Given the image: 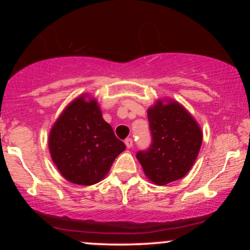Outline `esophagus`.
Here are the masks:
<instances>
[{"label": "esophagus", "mask_w": 250, "mask_h": 250, "mask_svg": "<svg viewBox=\"0 0 250 250\" xmlns=\"http://www.w3.org/2000/svg\"><path fill=\"white\" fill-rule=\"evenodd\" d=\"M125 146H127V148H131L133 147V139L128 137V139L125 140Z\"/></svg>", "instance_id": "1"}]
</instances>
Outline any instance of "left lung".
<instances>
[{"label":"left lung","mask_w":250,"mask_h":250,"mask_svg":"<svg viewBox=\"0 0 250 250\" xmlns=\"http://www.w3.org/2000/svg\"><path fill=\"white\" fill-rule=\"evenodd\" d=\"M151 143L139 150L137 160L149 180L159 186L182 179L199 154L202 133L182 105L157 102L148 110Z\"/></svg>","instance_id":"left-lung-1"}]
</instances>
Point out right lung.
<instances>
[{
	"mask_svg": "<svg viewBox=\"0 0 250 250\" xmlns=\"http://www.w3.org/2000/svg\"><path fill=\"white\" fill-rule=\"evenodd\" d=\"M125 149L95 100L87 102L84 97L65 108L49 135L51 159L64 179L75 185L101 181Z\"/></svg>",
	"mask_w": 250,
	"mask_h": 250,
	"instance_id": "1",
	"label": "right lung"
}]
</instances>
